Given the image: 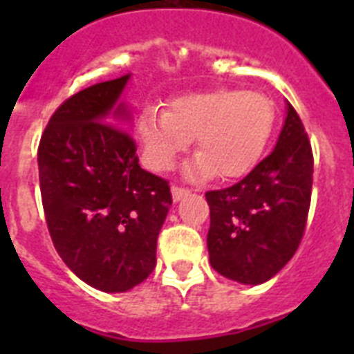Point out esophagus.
Returning a JSON list of instances; mask_svg holds the SVG:
<instances>
[{"label": "esophagus", "instance_id": "34e87169", "mask_svg": "<svg viewBox=\"0 0 354 354\" xmlns=\"http://www.w3.org/2000/svg\"><path fill=\"white\" fill-rule=\"evenodd\" d=\"M187 195H189V189H187V187L171 186V198H174L175 202H179L180 198H184V196Z\"/></svg>", "mask_w": 354, "mask_h": 354}]
</instances>
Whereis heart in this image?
Listing matches in <instances>:
<instances>
[{
	"label": "heart",
	"mask_w": 354,
	"mask_h": 354,
	"mask_svg": "<svg viewBox=\"0 0 354 354\" xmlns=\"http://www.w3.org/2000/svg\"><path fill=\"white\" fill-rule=\"evenodd\" d=\"M274 127V106L261 92L214 88L177 97L168 111L147 108L136 122L143 161L167 171L196 140L198 154L184 167L189 179H239L255 168Z\"/></svg>",
	"instance_id": "obj_1"
}]
</instances>
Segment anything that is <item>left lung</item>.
<instances>
[{
	"mask_svg": "<svg viewBox=\"0 0 354 354\" xmlns=\"http://www.w3.org/2000/svg\"><path fill=\"white\" fill-rule=\"evenodd\" d=\"M314 156L296 109L287 115L273 152L245 179L207 192L209 261L221 277L259 286L292 259L310 207Z\"/></svg>",
	"mask_w": 354,
	"mask_h": 354,
	"instance_id": "left-lung-1",
	"label": "left lung"
}]
</instances>
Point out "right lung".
<instances>
[{"label": "right lung", "mask_w": 354, "mask_h": 354, "mask_svg": "<svg viewBox=\"0 0 354 354\" xmlns=\"http://www.w3.org/2000/svg\"><path fill=\"white\" fill-rule=\"evenodd\" d=\"M131 74L81 90L56 109L39 145L42 205L56 252L84 283L126 292L156 268L171 205L165 179L143 170L120 95Z\"/></svg>", "instance_id": "right-lung-1"}]
</instances>
